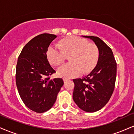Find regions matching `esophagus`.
<instances>
[{
  "label": "esophagus",
  "mask_w": 134,
  "mask_h": 134,
  "mask_svg": "<svg viewBox=\"0 0 134 134\" xmlns=\"http://www.w3.org/2000/svg\"><path fill=\"white\" fill-rule=\"evenodd\" d=\"M63 80H64V83H65L66 82H67V81H68L69 79H65V78H64V79H63Z\"/></svg>",
  "instance_id": "obj_1"
}]
</instances>
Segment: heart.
Wrapping results in <instances>:
<instances>
[{"label": "heart", "instance_id": "b5f03b06", "mask_svg": "<svg viewBox=\"0 0 134 134\" xmlns=\"http://www.w3.org/2000/svg\"><path fill=\"white\" fill-rule=\"evenodd\" d=\"M58 46L48 48L47 57L50 64L53 66L61 65L66 56L69 55L70 62L57 69L58 76L69 79L78 76L81 72L87 74L96 67L99 59V50L95 44L72 36L61 40Z\"/></svg>", "mask_w": 134, "mask_h": 134}]
</instances>
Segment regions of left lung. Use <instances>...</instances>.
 <instances>
[{
  "label": "left lung",
  "mask_w": 134,
  "mask_h": 134,
  "mask_svg": "<svg viewBox=\"0 0 134 134\" xmlns=\"http://www.w3.org/2000/svg\"><path fill=\"white\" fill-rule=\"evenodd\" d=\"M93 40L99 50V59L95 68L82 79H73L75 86L73 99L79 108L95 112L106 105L115 88L116 62L111 49L99 38L82 36Z\"/></svg>",
  "instance_id": "left-lung-1"
}]
</instances>
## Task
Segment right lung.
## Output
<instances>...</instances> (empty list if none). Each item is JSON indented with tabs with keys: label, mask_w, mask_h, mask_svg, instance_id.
I'll list each match as a JSON object with an SVG mask.
<instances>
[{
	"label": "right lung",
	"mask_w": 134,
	"mask_h": 134,
	"mask_svg": "<svg viewBox=\"0 0 134 134\" xmlns=\"http://www.w3.org/2000/svg\"><path fill=\"white\" fill-rule=\"evenodd\" d=\"M55 35L43 33L24 46L18 57L16 82L19 96L26 107L36 113L50 110L64 84L61 78L50 79L55 70L50 65L47 52Z\"/></svg>",
	"instance_id": "obj_1"
}]
</instances>
